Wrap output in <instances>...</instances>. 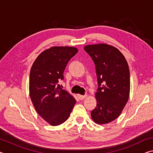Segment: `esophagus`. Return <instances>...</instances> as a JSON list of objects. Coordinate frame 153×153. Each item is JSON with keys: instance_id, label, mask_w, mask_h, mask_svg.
Segmentation results:
<instances>
[{"instance_id": "34e87169", "label": "esophagus", "mask_w": 153, "mask_h": 153, "mask_svg": "<svg viewBox=\"0 0 153 153\" xmlns=\"http://www.w3.org/2000/svg\"><path fill=\"white\" fill-rule=\"evenodd\" d=\"M86 94H85V95H78V98H79V100H84L85 98L86 97Z\"/></svg>"}]
</instances>
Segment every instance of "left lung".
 Wrapping results in <instances>:
<instances>
[{
  "label": "left lung",
  "instance_id": "1",
  "mask_svg": "<svg viewBox=\"0 0 153 153\" xmlns=\"http://www.w3.org/2000/svg\"><path fill=\"white\" fill-rule=\"evenodd\" d=\"M84 50L95 64L98 81L97 104L91 112L92 118L97 123H108L120 116L128 100V65L122 53L112 46L87 45Z\"/></svg>",
  "mask_w": 153,
  "mask_h": 153
}]
</instances>
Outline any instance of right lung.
Segmentation results:
<instances>
[{
  "mask_svg": "<svg viewBox=\"0 0 153 153\" xmlns=\"http://www.w3.org/2000/svg\"><path fill=\"white\" fill-rule=\"evenodd\" d=\"M77 49L55 46L42 52L32 66L30 74V96L36 111L52 126L64 123L76 104V100L59 82Z\"/></svg>",
  "mask_w": 153,
  "mask_h": 153,
  "instance_id": "add662e5",
  "label": "right lung"
}]
</instances>
